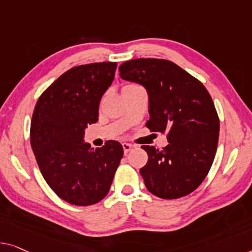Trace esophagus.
Instances as JSON below:
<instances>
[{
    "label": "esophagus",
    "instance_id": "obj_1",
    "mask_svg": "<svg viewBox=\"0 0 252 252\" xmlns=\"http://www.w3.org/2000/svg\"><path fill=\"white\" fill-rule=\"evenodd\" d=\"M122 147H123V150H125V154H127L130 152L131 149H132L134 146L131 145V144H126V142H123L122 144Z\"/></svg>",
    "mask_w": 252,
    "mask_h": 252
}]
</instances>
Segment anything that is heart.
I'll return each mask as SVG.
<instances>
[{"label": "heart", "instance_id": "heart-1", "mask_svg": "<svg viewBox=\"0 0 252 252\" xmlns=\"http://www.w3.org/2000/svg\"><path fill=\"white\" fill-rule=\"evenodd\" d=\"M136 87H138V85H136V84H126L122 87V92H126V90H130V89L136 88Z\"/></svg>", "mask_w": 252, "mask_h": 252}]
</instances>
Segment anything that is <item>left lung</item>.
<instances>
[{
	"mask_svg": "<svg viewBox=\"0 0 252 252\" xmlns=\"http://www.w3.org/2000/svg\"><path fill=\"white\" fill-rule=\"evenodd\" d=\"M119 71L122 79L147 90L150 119L146 126L167 137L163 149L141 146L148 154L140 168L146 188L163 199L191 193L208 174L219 144L220 119L207 89L168 60H130Z\"/></svg>",
	"mask_w": 252,
	"mask_h": 252,
	"instance_id": "left-lung-1",
	"label": "left lung"
}]
</instances>
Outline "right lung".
Here are the masks:
<instances>
[{"instance_id":"1","label":"right lung","mask_w":252,"mask_h":252,"mask_svg":"<svg viewBox=\"0 0 252 252\" xmlns=\"http://www.w3.org/2000/svg\"><path fill=\"white\" fill-rule=\"evenodd\" d=\"M116 62L71 67L40 95L30 125V144L51 189L71 205L102 200L123 157L120 142L94 149L85 129L98 121L99 102L114 79Z\"/></svg>"}]
</instances>
